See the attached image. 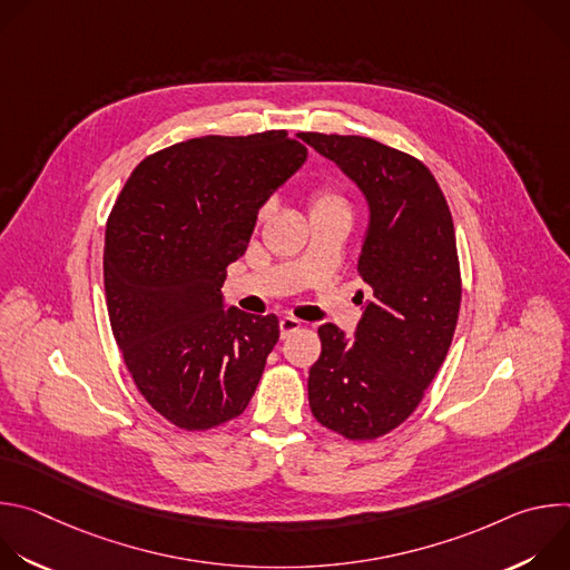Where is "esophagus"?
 <instances>
[{
  "label": "esophagus",
  "mask_w": 570,
  "mask_h": 570,
  "mask_svg": "<svg viewBox=\"0 0 570 570\" xmlns=\"http://www.w3.org/2000/svg\"><path fill=\"white\" fill-rule=\"evenodd\" d=\"M297 330H302V322H299L297 317L286 315V317L279 320V334H282V338H288V336L295 334Z\"/></svg>",
  "instance_id": "obj_1"
}]
</instances>
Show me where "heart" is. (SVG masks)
I'll return each mask as SVG.
<instances>
[{
  "instance_id": "b5f03b06",
  "label": "heart",
  "mask_w": 570,
  "mask_h": 570,
  "mask_svg": "<svg viewBox=\"0 0 570 570\" xmlns=\"http://www.w3.org/2000/svg\"><path fill=\"white\" fill-rule=\"evenodd\" d=\"M327 209H347V200L341 191L332 187H317L311 194V212H327ZM271 214V203H264L257 212V223L266 220Z\"/></svg>"
}]
</instances>
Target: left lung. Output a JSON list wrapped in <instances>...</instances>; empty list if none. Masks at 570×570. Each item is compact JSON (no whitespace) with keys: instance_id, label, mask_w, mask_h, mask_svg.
Here are the masks:
<instances>
[{"instance_id":"1","label":"left lung","mask_w":570,"mask_h":570,"mask_svg":"<svg viewBox=\"0 0 570 570\" xmlns=\"http://www.w3.org/2000/svg\"><path fill=\"white\" fill-rule=\"evenodd\" d=\"M299 137L361 187L372 214L358 259L370 299L356 341L336 324L317 330L308 405L345 440H376L415 413L455 334L462 277L451 209L409 153L358 135Z\"/></svg>"}]
</instances>
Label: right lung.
<instances>
[{
    "mask_svg": "<svg viewBox=\"0 0 570 570\" xmlns=\"http://www.w3.org/2000/svg\"><path fill=\"white\" fill-rule=\"evenodd\" d=\"M306 159L286 130L207 135L144 157L106 223L112 336L150 409L207 431L248 409L279 341L277 315L223 308L225 268L257 212Z\"/></svg>",
    "mask_w": 570,
    "mask_h": 570,
    "instance_id": "1",
    "label": "right lung"
}]
</instances>
